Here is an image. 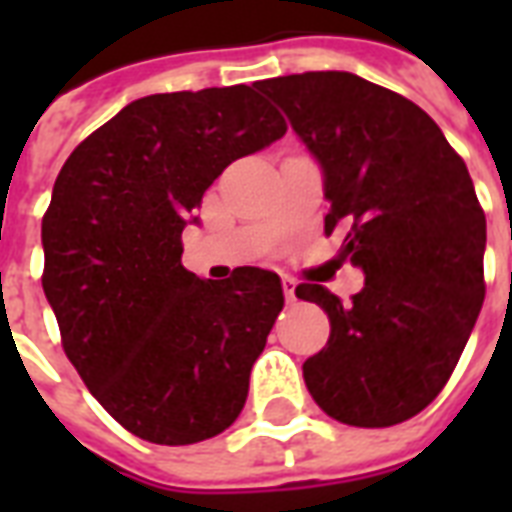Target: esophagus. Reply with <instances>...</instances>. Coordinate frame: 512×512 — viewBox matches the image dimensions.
Here are the masks:
<instances>
[{"mask_svg":"<svg viewBox=\"0 0 512 512\" xmlns=\"http://www.w3.org/2000/svg\"><path fill=\"white\" fill-rule=\"evenodd\" d=\"M281 284H284V297H287V303H295V300H297V281L289 279V276H284V279H281Z\"/></svg>","mask_w":512,"mask_h":512,"instance_id":"1","label":"esophagus"}]
</instances>
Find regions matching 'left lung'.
Returning <instances> with one entry per match:
<instances>
[{"label": "left lung", "instance_id": "obj_1", "mask_svg": "<svg viewBox=\"0 0 512 512\" xmlns=\"http://www.w3.org/2000/svg\"><path fill=\"white\" fill-rule=\"evenodd\" d=\"M287 114L324 175V231L364 271L342 305L321 284L327 348L303 364L313 401L337 422L388 428L422 412L454 372L484 305L486 217L468 167L420 106L348 71L255 84Z\"/></svg>", "mask_w": 512, "mask_h": 512}]
</instances>
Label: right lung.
<instances>
[{
    "label": "right lung",
    "mask_w": 512,
    "mask_h": 512,
    "mask_svg": "<svg viewBox=\"0 0 512 512\" xmlns=\"http://www.w3.org/2000/svg\"><path fill=\"white\" fill-rule=\"evenodd\" d=\"M252 87L132 100L74 148L42 220L44 297L68 361L119 425L164 446L231 428L284 292L276 273L183 268L212 180L284 138Z\"/></svg>",
    "instance_id": "add662e5"
}]
</instances>
